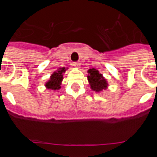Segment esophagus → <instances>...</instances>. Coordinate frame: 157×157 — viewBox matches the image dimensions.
Listing matches in <instances>:
<instances>
[{
  "instance_id": "esophagus-1",
  "label": "esophagus",
  "mask_w": 157,
  "mask_h": 157,
  "mask_svg": "<svg viewBox=\"0 0 157 157\" xmlns=\"http://www.w3.org/2000/svg\"><path fill=\"white\" fill-rule=\"evenodd\" d=\"M73 66H74L75 67H76V68H79L80 63H78V62H75V63H73Z\"/></svg>"
}]
</instances>
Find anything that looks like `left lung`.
<instances>
[{
	"instance_id": "obj_1",
	"label": "left lung",
	"mask_w": 157,
	"mask_h": 157,
	"mask_svg": "<svg viewBox=\"0 0 157 157\" xmlns=\"http://www.w3.org/2000/svg\"><path fill=\"white\" fill-rule=\"evenodd\" d=\"M87 73L89 74L87 75V79L93 91L100 93L108 89L109 83L99 71L95 68H91L87 71Z\"/></svg>"
}]
</instances>
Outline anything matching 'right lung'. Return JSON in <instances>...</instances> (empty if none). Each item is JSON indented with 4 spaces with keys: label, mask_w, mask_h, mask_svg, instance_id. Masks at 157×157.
I'll list each match as a JSON object with an SVG mask.
<instances>
[{
    "label": "right lung",
    "mask_w": 157,
    "mask_h": 157,
    "mask_svg": "<svg viewBox=\"0 0 157 157\" xmlns=\"http://www.w3.org/2000/svg\"><path fill=\"white\" fill-rule=\"evenodd\" d=\"M66 70H67V67H63L57 69L56 71H54L51 75L49 79L45 82V86L46 89L52 90H58L61 88L60 85L63 79V74L65 73Z\"/></svg>",
    "instance_id": "add662e5"
}]
</instances>
